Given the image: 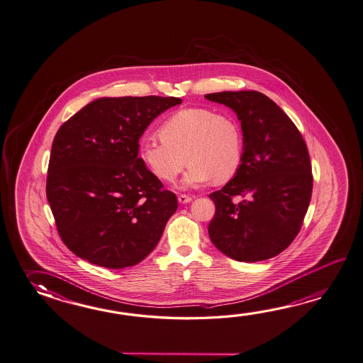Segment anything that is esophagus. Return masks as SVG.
Masks as SVG:
<instances>
[{
	"mask_svg": "<svg viewBox=\"0 0 363 363\" xmlns=\"http://www.w3.org/2000/svg\"><path fill=\"white\" fill-rule=\"evenodd\" d=\"M191 196H189V195H186V194H181L179 196H178V201L181 203V204H187V203H190L191 201Z\"/></svg>",
	"mask_w": 363,
	"mask_h": 363,
	"instance_id": "obj_1",
	"label": "esophagus"
}]
</instances>
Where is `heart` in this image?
Returning <instances> with one entry per match:
<instances>
[{"label":"heart","instance_id":"1","mask_svg":"<svg viewBox=\"0 0 363 363\" xmlns=\"http://www.w3.org/2000/svg\"><path fill=\"white\" fill-rule=\"evenodd\" d=\"M160 135L142 138L140 155L165 182H173L190 163L184 187L201 185L212 178L216 184H223L237 174L243 162L242 128L237 118L226 113L209 108L181 110L164 121Z\"/></svg>","mask_w":363,"mask_h":363}]
</instances>
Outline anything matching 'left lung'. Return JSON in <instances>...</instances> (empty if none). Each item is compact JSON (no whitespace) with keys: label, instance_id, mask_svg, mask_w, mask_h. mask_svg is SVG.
<instances>
[{"label":"left lung","instance_id":"left-lung-1","mask_svg":"<svg viewBox=\"0 0 363 363\" xmlns=\"http://www.w3.org/2000/svg\"><path fill=\"white\" fill-rule=\"evenodd\" d=\"M206 98L237 113L245 140L235 177L209 195L216 206L209 238L231 259H272L294 242L311 203L306 143L281 107L259 91H222Z\"/></svg>","mask_w":363,"mask_h":363}]
</instances>
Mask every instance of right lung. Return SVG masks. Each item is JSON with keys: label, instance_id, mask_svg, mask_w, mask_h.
I'll list each match as a JSON object with an SVG mask.
<instances>
[{"label": "right lung", "instance_id": "add662e5", "mask_svg": "<svg viewBox=\"0 0 363 363\" xmlns=\"http://www.w3.org/2000/svg\"><path fill=\"white\" fill-rule=\"evenodd\" d=\"M176 96L99 98L62 124L52 141L46 198L77 257L107 269L141 262L177 209L176 194L146 168L140 138Z\"/></svg>", "mask_w": 363, "mask_h": 363}]
</instances>
